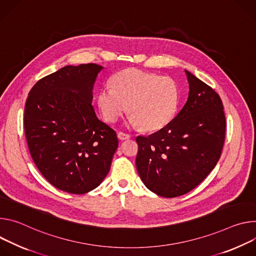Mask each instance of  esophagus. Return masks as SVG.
Segmentation results:
<instances>
[{
    "instance_id": "34e87169",
    "label": "esophagus",
    "mask_w": 256,
    "mask_h": 256,
    "mask_svg": "<svg viewBox=\"0 0 256 256\" xmlns=\"http://www.w3.org/2000/svg\"><path fill=\"white\" fill-rule=\"evenodd\" d=\"M130 137H131V135H130V134H128V133H124V132H122V131L118 132V138H119L120 140H125V139H129Z\"/></svg>"
}]
</instances>
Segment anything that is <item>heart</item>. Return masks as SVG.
Wrapping results in <instances>:
<instances>
[{
  "mask_svg": "<svg viewBox=\"0 0 256 256\" xmlns=\"http://www.w3.org/2000/svg\"><path fill=\"white\" fill-rule=\"evenodd\" d=\"M179 100L177 83L168 76L129 69L114 76L98 94V106L108 123H116L129 106V122L146 131L162 128L173 118ZM130 106H128V104Z\"/></svg>",
  "mask_w": 256,
  "mask_h": 256,
  "instance_id": "heart-1",
  "label": "heart"
}]
</instances>
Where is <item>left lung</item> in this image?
Masks as SVG:
<instances>
[{"mask_svg": "<svg viewBox=\"0 0 256 256\" xmlns=\"http://www.w3.org/2000/svg\"><path fill=\"white\" fill-rule=\"evenodd\" d=\"M189 94L177 116L148 136H137L136 168L144 185L177 197L202 183L218 162L226 117L220 96L188 71Z\"/></svg>", "mask_w": 256, "mask_h": 256, "instance_id": "left-lung-1", "label": "left lung"}]
</instances>
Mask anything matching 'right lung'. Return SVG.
Returning a JSON list of instances; mask_svg holds the SVG:
<instances>
[{"mask_svg": "<svg viewBox=\"0 0 256 256\" xmlns=\"http://www.w3.org/2000/svg\"><path fill=\"white\" fill-rule=\"evenodd\" d=\"M102 66H66L40 79L28 94L24 132L42 176L56 188L84 194L110 171L118 148L116 131L92 106L94 83Z\"/></svg>", "mask_w": 256, "mask_h": 256, "instance_id": "obj_1", "label": "right lung"}]
</instances>
